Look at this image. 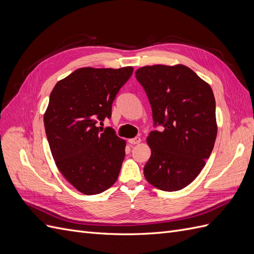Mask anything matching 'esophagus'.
<instances>
[{"label": "esophagus", "mask_w": 254, "mask_h": 254, "mask_svg": "<svg viewBox=\"0 0 254 254\" xmlns=\"http://www.w3.org/2000/svg\"><path fill=\"white\" fill-rule=\"evenodd\" d=\"M128 142L130 143V144H139V143H141V137L140 136H135V137H133V139H130V140H128Z\"/></svg>", "instance_id": "obj_1"}]
</instances>
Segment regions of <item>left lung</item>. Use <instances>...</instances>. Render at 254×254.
Instances as JSON below:
<instances>
[{"mask_svg": "<svg viewBox=\"0 0 254 254\" xmlns=\"http://www.w3.org/2000/svg\"><path fill=\"white\" fill-rule=\"evenodd\" d=\"M135 77L147 94L153 130L144 176L153 187L175 191L194 181L210 158L217 135L215 98L209 83L190 67L146 65Z\"/></svg>", "mask_w": 254, "mask_h": 254, "instance_id": "8db88e82", "label": "left lung"}]
</instances>
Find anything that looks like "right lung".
<instances>
[{"label":"right lung","instance_id":"1","mask_svg":"<svg viewBox=\"0 0 254 254\" xmlns=\"http://www.w3.org/2000/svg\"><path fill=\"white\" fill-rule=\"evenodd\" d=\"M132 72V66L81 67L59 80L50 95L43 120L52 155L82 194L103 193L118 180L126 142L97 124L111 118L115 96Z\"/></svg>","mask_w":254,"mask_h":254}]
</instances>
